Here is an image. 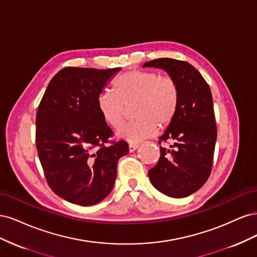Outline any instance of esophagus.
<instances>
[{"instance_id":"34e87169","label":"esophagus","mask_w":257,"mask_h":257,"mask_svg":"<svg viewBox=\"0 0 257 257\" xmlns=\"http://www.w3.org/2000/svg\"><path fill=\"white\" fill-rule=\"evenodd\" d=\"M137 148H138V145H136V144H130L128 145L130 152H134L137 149Z\"/></svg>"}]
</instances>
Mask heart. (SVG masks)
Instances as JSON below:
<instances>
[{
    "label": "heart",
    "mask_w": 257,
    "mask_h": 257,
    "mask_svg": "<svg viewBox=\"0 0 257 257\" xmlns=\"http://www.w3.org/2000/svg\"><path fill=\"white\" fill-rule=\"evenodd\" d=\"M113 92L104 91L96 100L103 121L118 127L125 112V106L134 103L132 114L135 120L122 125L116 136L137 144L155 134L158 126L169 125L177 113L179 104L178 85L170 77L154 71H128L120 75L113 83Z\"/></svg>",
    "instance_id": "1"
}]
</instances>
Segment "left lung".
<instances>
[{
  "label": "left lung",
  "instance_id": "8db88e82",
  "mask_svg": "<svg viewBox=\"0 0 257 257\" xmlns=\"http://www.w3.org/2000/svg\"><path fill=\"white\" fill-rule=\"evenodd\" d=\"M143 67L164 69L179 90L177 113L159 142L169 146L160 148L158 164L148 173L150 181L169 197H186L199 190L211 173L217 134L211 91L185 61L161 58Z\"/></svg>",
  "mask_w": 257,
  "mask_h": 257
}]
</instances>
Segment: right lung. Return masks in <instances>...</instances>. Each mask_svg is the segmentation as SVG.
Instances as JSON below:
<instances>
[{
    "instance_id": "obj_1",
    "label": "right lung",
    "mask_w": 257,
    "mask_h": 257,
    "mask_svg": "<svg viewBox=\"0 0 257 257\" xmlns=\"http://www.w3.org/2000/svg\"><path fill=\"white\" fill-rule=\"evenodd\" d=\"M120 67H65L49 82L36 114V149L50 189L63 199L91 206L108 196L126 142L110 146L112 131L96 100Z\"/></svg>"
}]
</instances>
